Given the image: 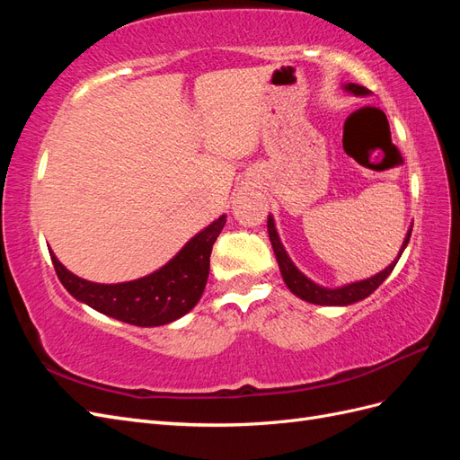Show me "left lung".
<instances>
[{"label":"left lung","mask_w":460,"mask_h":460,"mask_svg":"<svg viewBox=\"0 0 460 460\" xmlns=\"http://www.w3.org/2000/svg\"><path fill=\"white\" fill-rule=\"evenodd\" d=\"M347 92H351L355 95H367L368 90L365 86H358V84H347L345 86ZM267 228H269V238H270V243H272V249H274V255H276V261H278V267H280V272H282V278L286 286L289 288V291H294V294L305 301L309 303H314V305H351V303H357L360 299L368 297L372 291L378 288L385 278L392 274L394 267L397 264L399 259H395L392 264L385 270H382L380 274H376L372 278H368V280H363V282H355V284H349V286H343V288H336V289H330V288H323L318 286L314 282H311L307 276L301 274L296 264L291 262V259L288 257L284 245L280 243V238H278L276 234V228H274V220L272 217H269V222H267ZM411 232L407 234L405 242H402V247L399 252V257L402 253V249L407 247L409 240H411Z\"/></svg>","instance_id":"left-lung-1"}]
</instances>
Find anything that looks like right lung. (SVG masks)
Returning a JSON list of instances; mask_svg holds the SVG:
<instances>
[{
  "label": "right lung",
  "instance_id": "right-lung-1",
  "mask_svg": "<svg viewBox=\"0 0 460 460\" xmlns=\"http://www.w3.org/2000/svg\"><path fill=\"white\" fill-rule=\"evenodd\" d=\"M226 217L191 238L172 261L146 278L124 284H93L68 272L51 252L61 284L78 301L134 326H161L196 307L208 276V259Z\"/></svg>",
  "mask_w": 460,
  "mask_h": 460
}]
</instances>
